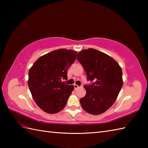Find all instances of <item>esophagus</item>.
Segmentation results:
<instances>
[{
  "label": "esophagus",
  "mask_w": 148,
  "mask_h": 148,
  "mask_svg": "<svg viewBox=\"0 0 148 148\" xmlns=\"http://www.w3.org/2000/svg\"><path fill=\"white\" fill-rule=\"evenodd\" d=\"M74 89H77L79 87V86H77V84H74Z\"/></svg>",
  "instance_id": "obj_1"
}]
</instances>
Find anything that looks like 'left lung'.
I'll return each mask as SVG.
<instances>
[{"label":"left lung","mask_w":148,"mask_h":148,"mask_svg":"<svg viewBox=\"0 0 148 148\" xmlns=\"http://www.w3.org/2000/svg\"><path fill=\"white\" fill-rule=\"evenodd\" d=\"M77 56L87 79L94 81L93 84L84 86L86 93L80 99L81 107L89 114H102L113 105L121 89V68L111 56L93 48L83 49Z\"/></svg>","instance_id":"8db88e82"}]
</instances>
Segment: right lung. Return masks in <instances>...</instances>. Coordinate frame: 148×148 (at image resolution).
<instances>
[{"label": "right lung", "instance_id": "1", "mask_svg": "<svg viewBox=\"0 0 148 148\" xmlns=\"http://www.w3.org/2000/svg\"><path fill=\"white\" fill-rule=\"evenodd\" d=\"M77 54L73 50L56 49L40 56L30 67L28 86L34 101L42 111L55 114L67 104L74 86L62 80L67 79V69Z\"/></svg>", "mask_w": 148, "mask_h": 148}]
</instances>
